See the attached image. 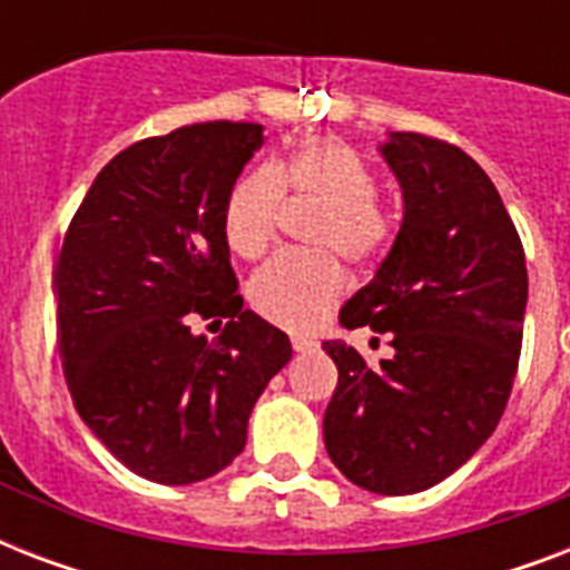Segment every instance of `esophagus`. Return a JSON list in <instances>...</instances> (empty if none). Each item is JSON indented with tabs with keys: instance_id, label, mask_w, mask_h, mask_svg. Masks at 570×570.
Masks as SVG:
<instances>
[{
	"instance_id": "1",
	"label": "esophagus",
	"mask_w": 570,
	"mask_h": 570,
	"mask_svg": "<svg viewBox=\"0 0 570 570\" xmlns=\"http://www.w3.org/2000/svg\"><path fill=\"white\" fill-rule=\"evenodd\" d=\"M316 346H320V343H316L313 337H304V334H295V337H293L295 352H313Z\"/></svg>"
}]
</instances>
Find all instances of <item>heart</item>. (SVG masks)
<instances>
[{"label": "heart", "mask_w": 570, "mask_h": 570, "mask_svg": "<svg viewBox=\"0 0 570 570\" xmlns=\"http://www.w3.org/2000/svg\"><path fill=\"white\" fill-rule=\"evenodd\" d=\"M284 195L320 204L307 233L320 250L277 254L254 275L248 298L263 320L307 331L346 293V272L333 250L352 266H375L396 239V215L379 197L375 168L355 147L343 138L313 136L272 168H254L233 183L222 230L236 257L259 259L275 245Z\"/></svg>", "instance_id": "heart-1"}]
</instances>
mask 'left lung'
<instances>
[{
  "instance_id": "8db88e82",
  "label": "left lung",
  "mask_w": 570,
  "mask_h": 570,
  "mask_svg": "<svg viewBox=\"0 0 570 570\" xmlns=\"http://www.w3.org/2000/svg\"><path fill=\"white\" fill-rule=\"evenodd\" d=\"M405 218L379 275L340 311L346 328L390 334L370 366L340 340L325 450L373 494H416L459 470L500 423L523 343L527 259L488 174L461 147L390 132ZM379 340V337H375Z\"/></svg>"
}]
</instances>
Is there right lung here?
<instances>
[{"label": "right lung", "instance_id": "1", "mask_svg": "<svg viewBox=\"0 0 570 570\" xmlns=\"http://www.w3.org/2000/svg\"><path fill=\"white\" fill-rule=\"evenodd\" d=\"M259 124L209 120L141 138L111 159L56 263L58 355L76 411L106 450L159 485L230 464L268 379L293 357L284 331L242 307L222 209ZM197 318L224 321L213 344Z\"/></svg>", "mask_w": 570, "mask_h": 570}]
</instances>
